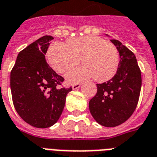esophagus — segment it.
Wrapping results in <instances>:
<instances>
[{"label":"esophagus","instance_id":"esophagus-1","mask_svg":"<svg viewBox=\"0 0 157 157\" xmlns=\"http://www.w3.org/2000/svg\"><path fill=\"white\" fill-rule=\"evenodd\" d=\"M82 84L81 83H76V84H74L72 86V89L73 90H75V89H78V88L81 87Z\"/></svg>","mask_w":157,"mask_h":157}]
</instances>
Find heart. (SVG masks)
Wrapping results in <instances>:
<instances>
[{
  "label": "heart",
  "instance_id": "b5f03b06",
  "mask_svg": "<svg viewBox=\"0 0 157 157\" xmlns=\"http://www.w3.org/2000/svg\"><path fill=\"white\" fill-rule=\"evenodd\" d=\"M52 69L57 73H65L78 65H84L71 71L66 75L70 83L80 82L94 77L97 82L111 80L119 66V53L111 42L96 36L71 38L67 46L56 43L50 47L47 54Z\"/></svg>",
  "mask_w": 157,
  "mask_h": 157
}]
</instances>
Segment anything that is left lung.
Returning <instances> with one entry per match:
<instances>
[{
    "label": "left lung",
    "mask_w": 157,
    "mask_h": 157,
    "mask_svg": "<svg viewBox=\"0 0 157 157\" xmlns=\"http://www.w3.org/2000/svg\"><path fill=\"white\" fill-rule=\"evenodd\" d=\"M120 56L116 75L96 84L97 92L89 101L90 114L100 125L114 127L130 118L136 108L141 87V73L134 53L117 40H111Z\"/></svg>",
    "instance_id": "obj_1"
}]
</instances>
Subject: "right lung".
Returning a JSON list of instances; mask_svg holds the SVG:
<instances>
[{"mask_svg": "<svg viewBox=\"0 0 157 157\" xmlns=\"http://www.w3.org/2000/svg\"><path fill=\"white\" fill-rule=\"evenodd\" d=\"M52 36H44L17 56L10 72L14 106L25 122L37 128L56 123L63 111L66 97L72 88H60L64 78L46 62Z\"/></svg>", "mask_w": 157, "mask_h": 157, "instance_id": "1", "label": "right lung"}]
</instances>
